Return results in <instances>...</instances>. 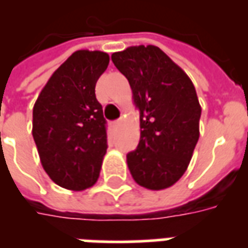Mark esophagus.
<instances>
[{
  "label": "esophagus",
  "mask_w": 248,
  "mask_h": 248,
  "mask_svg": "<svg viewBox=\"0 0 248 248\" xmlns=\"http://www.w3.org/2000/svg\"><path fill=\"white\" fill-rule=\"evenodd\" d=\"M113 124L115 126V127H118L119 124H121V119H117V121H114Z\"/></svg>",
  "instance_id": "obj_1"
}]
</instances>
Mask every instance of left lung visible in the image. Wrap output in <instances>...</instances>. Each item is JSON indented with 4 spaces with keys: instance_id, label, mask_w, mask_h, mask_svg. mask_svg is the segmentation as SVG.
<instances>
[{
    "instance_id": "obj_1",
    "label": "left lung",
    "mask_w": 248,
    "mask_h": 248,
    "mask_svg": "<svg viewBox=\"0 0 248 248\" xmlns=\"http://www.w3.org/2000/svg\"><path fill=\"white\" fill-rule=\"evenodd\" d=\"M111 61L127 78L140 110V143L127 154L131 177L149 190L172 186L187 170L199 140L202 108L195 87L158 46H130L113 53Z\"/></svg>"
}]
</instances>
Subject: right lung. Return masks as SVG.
<instances>
[{
    "mask_svg": "<svg viewBox=\"0 0 248 248\" xmlns=\"http://www.w3.org/2000/svg\"><path fill=\"white\" fill-rule=\"evenodd\" d=\"M110 57L73 53L41 90L33 108V138L42 167L58 186L81 191L97 182L108 149L106 119L95 83Z\"/></svg>",
    "mask_w": 248,
    "mask_h": 248,
    "instance_id": "obj_1",
    "label": "right lung"
}]
</instances>
